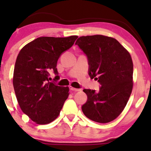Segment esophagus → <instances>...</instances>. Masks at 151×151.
I'll use <instances>...</instances> for the list:
<instances>
[{
	"instance_id": "obj_1",
	"label": "esophagus",
	"mask_w": 151,
	"mask_h": 151,
	"mask_svg": "<svg viewBox=\"0 0 151 151\" xmlns=\"http://www.w3.org/2000/svg\"><path fill=\"white\" fill-rule=\"evenodd\" d=\"M69 88H70V90L73 91H80L81 90V89H80V88H76L72 87V86H70Z\"/></svg>"
}]
</instances>
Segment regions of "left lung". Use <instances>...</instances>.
<instances>
[{
    "mask_svg": "<svg viewBox=\"0 0 151 151\" xmlns=\"http://www.w3.org/2000/svg\"><path fill=\"white\" fill-rule=\"evenodd\" d=\"M76 45L87 56L91 78L101 84L98 92L83 90L88 100L82 112L96 122H110L122 112L133 89L131 55L116 39L102 35L81 36Z\"/></svg>",
    "mask_w": 151,
    "mask_h": 151,
    "instance_id": "1",
    "label": "left lung"
}]
</instances>
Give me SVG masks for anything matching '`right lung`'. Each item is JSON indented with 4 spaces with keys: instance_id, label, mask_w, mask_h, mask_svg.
<instances>
[{
    "instance_id": "1",
    "label": "right lung",
    "mask_w": 151,
    "mask_h": 151,
    "mask_svg": "<svg viewBox=\"0 0 151 151\" xmlns=\"http://www.w3.org/2000/svg\"><path fill=\"white\" fill-rule=\"evenodd\" d=\"M77 38V36L40 37L18 53L13 76L14 91L22 112L38 124L55 120L69 96L68 86L55 85L49 81V77L51 71L58 74V60Z\"/></svg>"
}]
</instances>
